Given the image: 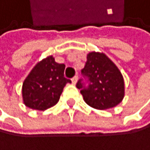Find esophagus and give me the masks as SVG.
I'll return each instance as SVG.
<instances>
[{
  "instance_id": "34e87169",
  "label": "esophagus",
  "mask_w": 150,
  "mask_h": 150,
  "mask_svg": "<svg viewBox=\"0 0 150 150\" xmlns=\"http://www.w3.org/2000/svg\"><path fill=\"white\" fill-rule=\"evenodd\" d=\"M77 79H78L77 76H74V77L72 78V82H73V84H76V82H77Z\"/></svg>"
}]
</instances>
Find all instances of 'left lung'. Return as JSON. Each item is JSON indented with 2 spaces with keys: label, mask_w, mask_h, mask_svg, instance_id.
I'll return each mask as SVG.
<instances>
[{
  "label": "left lung",
  "mask_w": 150,
  "mask_h": 150,
  "mask_svg": "<svg viewBox=\"0 0 150 150\" xmlns=\"http://www.w3.org/2000/svg\"><path fill=\"white\" fill-rule=\"evenodd\" d=\"M90 81L85 87L79 79L76 87L80 89L86 103L98 110L113 108L125 97V81L115 63L103 52H92L87 54L85 67L81 70Z\"/></svg>",
  "instance_id": "1"
}]
</instances>
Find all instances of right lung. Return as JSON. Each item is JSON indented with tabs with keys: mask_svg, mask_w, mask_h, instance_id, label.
Returning <instances> with one entry per match:
<instances>
[{
	"mask_svg": "<svg viewBox=\"0 0 150 150\" xmlns=\"http://www.w3.org/2000/svg\"><path fill=\"white\" fill-rule=\"evenodd\" d=\"M65 65L55 62L50 55L33 67L24 80L22 87L23 101L34 110L44 111L58 102L62 91L70 79L64 76Z\"/></svg>",
	"mask_w": 150,
	"mask_h": 150,
	"instance_id": "add662e5",
	"label": "right lung"
}]
</instances>
